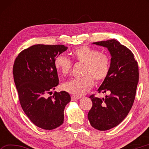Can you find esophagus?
<instances>
[{"mask_svg": "<svg viewBox=\"0 0 149 149\" xmlns=\"http://www.w3.org/2000/svg\"><path fill=\"white\" fill-rule=\"evenodd\" d=\"M81 99V98L79 97H75V96H72V100H78V99Z\"/></svg>", "mask_w": 149, "mask_h": 149, "instance_id": "esophagus-1", "label": "esophagus"}]
</instances>
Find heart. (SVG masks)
<instances>
[{"instance_id":"obj_1","label":"heart","mask_w":149,"mask_h":149,"mask_svg":"<svg viewBox=\"0 0 149 149\" xmlns=\"http://www.w3.org/2000/svg\"><path fill=\"white\" fill-rule=\"evenodd\" d=\"M72 55L77 62L84 64V76L68 81L62 87L73 95L81 96L92 87L93 79L99 83L107 77L110 69V57L107 53L86 45L74 49ZM54 64L58 71L66 75L72 71L73 62L70 58L60 54L55 58Z\"/></svg>"}]
</instances>
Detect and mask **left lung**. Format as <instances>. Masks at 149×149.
Wrapping results in <instances>:
<instances>
[{"label": "left lung", "instance_id": "1", "mask_svg": "<svg viewBox=\"0 0 149 149\" xmlns=\"http://www.w3.org/2000/svg\"><path fill=\"white\" fill-rule=\"evenodd\" d=\"M93 43L107 47L111 56L110 72L98 89L109 95L102 99L91 95L93 106L88 113L91 125L100 131L117 126L127 116L135 98L139 67L133 52L115 39Z\"/></svg>", "mask_w": 149, "mask_h": 149}]
</instances>
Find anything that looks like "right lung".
Returning a JSON list of instances; mask_svg holds the SVG:
<instances>
[{"instance_id":"1","label":"right lung","mask_w":149,"mask_h":149,"mask_svg":"<svg viewBox=\"0 0 149 149\" xmlns=\"http://www.w3.org/2000/svg\"><path fill=\"white\" fill-rule=\"evenodd\" d=\"M68 47L63 45H35L20 52L13 65V75L20 105L31 122L46 130L64 122L65 105L71 100L68 93L45 95L58 85L54 59Z\"/></svg>"}]
</instances>
